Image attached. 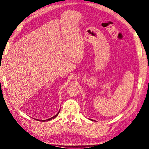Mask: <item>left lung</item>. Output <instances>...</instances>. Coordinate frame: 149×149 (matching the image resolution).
I'll use <instances>...</instances> for the list:
<instances>
[{"label":"left lung","mask_w":149,"mask_h":149,"mask_svg":"<svg viewBox=\"0 0 149 149\" xmlns=\"http://www.w3.org/2000/svg\"><path fill=\"white\" fill-rule=\"evenodd\" d=\"M93 120V121H94V120Z\"/></svg>","instance_id":"left-lung-1"}]
</instances>
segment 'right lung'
I'll return each mask as SVG.
<instances>
[{
  "label": "right lung",
  "mask_w": 149,
  "mask_h": 149,
  "mask_svg": "<svg viewBox=\"0 0 149 149\" xmlns=\"http://www.w3.org/2000/svg\"><path fill=\"white\" fill-rule=\"evenodd\" d=\"M59 112H60V111H58V113H57V114H56V115H55V116H54V117H51V118H49V119H47V120H39V121H48V120H51V119H53V118H55L56 117V116H57L58 115V113H59ZM37 120H38V119H37Z\"/></svg>",
  "instance_id": "right-lung-1"
}]
</instances>
